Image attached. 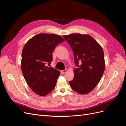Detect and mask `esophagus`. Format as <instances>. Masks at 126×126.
Wrapping results in <instances>:
<instances>
[{
	"instance_id": "1",
	"label": "esophagus",
	"mask_w": 126,
	"mask_h": 126,
	"mask_svg": "<svg viewBox=\"0 0 126 126\" xmlns=\"http://www.w3.org/2000/svg\"><path fill=\"white\" fill-rule=\"evenodd\" d=\"M67 71H68V69H64V70H62V71H61V72H62L63 74H64V73H65V72H66Z\"/></svg>"
}]
</instances>
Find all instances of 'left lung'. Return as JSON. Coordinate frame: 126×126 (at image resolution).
Instances as JSON below:
<instances>
[{
	"label": "left lung",
	"mask_w": 126,
	"mask_h": 126,
	"mask_svg": "<svg viewBox=\"0 0 126 126\" xmlns=\"http://www.w3.org/2000/svg\"><path fill=\"white\" fill-rule=\"evenodd\" d=\"M74 52V78L69 81L72 90L85 94L92 91L99 82L105 69L104 52L101 46L87 34L64 35ZM82 63L78 65L79 62Z\"/></svg>",
	"instance_id": "1"
}]
</instances>
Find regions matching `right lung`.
<instances>
[{"label":"right lung","instance_id":"add662e5","mask_svg":"<svg viewBox=\"0 0 126 126\" xmlns=\"http://www.w3.org/2000/svg\"><path fill=\"white\" fill-rule=\"evenodd\" d=\"M64 41L56 34L39 33L27 42L22 49V74L29 87L39 96H46L55 88L60 72L46 66V63H51L52 51Z\"/></svg>","mask_w":126,"mask_h":126}]
</instances>
